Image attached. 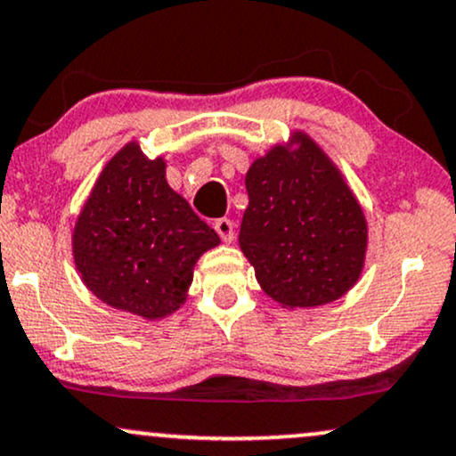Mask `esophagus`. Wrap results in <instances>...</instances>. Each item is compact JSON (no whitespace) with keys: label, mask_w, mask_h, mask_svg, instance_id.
<instances>
[{"label":"esophagus","mask_w":456,"mask_h":456,"mask_svg":"<svg viewBox=\"0 0 456 456\" xmlns=\"http://www.w3.org/2000/svg\"><path fill=\"white\" fill-rule=\"evenodd\" d=\"M213 226H216V232L219 234V239H222L224 243H232V240H234V224H232V219L219 217V219H216V224H213Z\"/></svg>","instance_id":"1"}]
</instances>
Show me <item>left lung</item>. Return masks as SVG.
Segmentation results:
<instances>
[{"label":"left lung","instance_id":"obj_1","mask_svg":"<svg viewBox=\"0 0 456 456\" xmlns=\"http://www.w3.org/2000/svg\"><path fill=\"white\" fill-rule=\"evenodd\" d=\"M247 171L249 196L239 243L256 279L283 306L336 300L363 266L365 217L328 156L306 134Z\"/></svg>","mask_w":456,"mask_h":456}]
</instances>
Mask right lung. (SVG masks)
Returning a JSON list of instances; mask_svg holds the SVG:
<instances>
[{
    "label": "right lung",
    "instance_id": "obj_1",
    "mask_svg": "<svg viewBox=\"0 0 456 456\" xmlns=\"http://www.w3.org/2000/svg\"><path fill=\"white\" fill-rule=\"evenodd\" d=\"M217 232L168 188L162 159L128 143L108 162L73 230V257L105 305L145 319L177 311Z\"/></svg>",
    "mask_w": 456,
    "mask_h": 456
}]
</instances>
